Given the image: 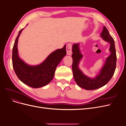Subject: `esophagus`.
Listing matches in <instances>:
<instances>
[{
	"label": "esophagus",
	"mask_w": 126,
	"mask_h": 126,
	"mask_svg": "<svg viewBox=\"0 0 126 126\" xmlns=\"http://www.w3.org/2000/svg\"><path fill=\"white\" fill-rule=\"evenodd\" d=\"M67 54L68 55H70L72 54V46L71 44H68L66 46Z\"/></svg>",
	"instance_id": "1"
}]
</instances>
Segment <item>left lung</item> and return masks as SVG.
<instances>
[{
    "instance_id": "left-lung-1",
    "label": "left lung",
    "mask_w": 126,
    "mask_h": 126,
    "mask_svg": "<svg viewBox=\"0 0 126 126\" xmlns=\"http://www.w3.org/2000/svg\"><path fill=\"white\" fill-rule=\"evenodd\" d=\"M100 36L103 39L110 43L109 50L111 54L106 59L104 66L95 78L88 77L79 69L78 64L82 55L80 51L79 44H74L72 46V69L74 77L77 84L86 90H95L106 85L112 78L116 69L117 56L115 41L105 26L103 27Z\"/></svg>"
}]
</instances>
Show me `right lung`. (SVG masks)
Returning a JSON list of instances; mask_svg holds the SVG:
<instances>
[{
	"mask_svg": "<svg viewBox=\"0 0 126 126\" xmlns=\"http://www.w3.org/2000/svg\"><path fill=\"white\" fill-rule=\"evenodd\" d=\"M21 29L15 40L13 48L12 61L14 71L20 81L34 88L45 86L54 77L57 66L66 55V46L52 52L44 62L37 66H29L18 56L17 44Z\"/></svg>",
	"mask_w": 126,
	"mask_h": 126,
	"instance_id": "obj_1",
	"label": "right lung"
}]
</instances>
